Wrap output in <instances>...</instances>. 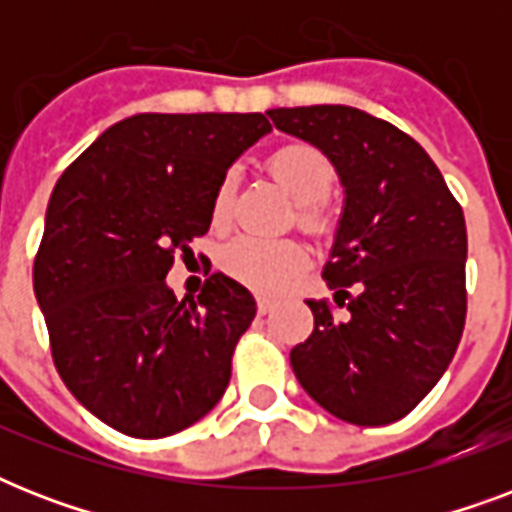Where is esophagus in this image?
I'll return each instance as SVG.
<instances>
[{
    "instance_id": "obj_1",
    "label": "esophagus",
    "mask_w": 512,
    "mask_h": 512,
    "mask_svg": "<svg viewBox=\"0 0 512 512\" xmlns=\"http://www.w3.org/2000/svg\"><path fill=\"white\" fill-rule=\"evenodd\" d=\"M273 311V300L271 297H257V313L260 316H265V313Z\"/></svg>"
}]
</instances>
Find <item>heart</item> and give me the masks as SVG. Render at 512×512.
<instances>
[{
  "mask_svg": "<svg viewBox=\"0 0 512 512\" xmlns=\"http://www.w3.org/2000/svg\"><path fill=\"white\" fill-rule=\"evenodd\" d=\"M271 177L287 191L297 207V225L308 233H324L329 228V212L324 196L335 183V167L319 148L308 143H287L276 148L265 162ZM233 175H225L212 196V225L223 228L231 217ZM223 271L239 284L257 292H279L292 276L305 271L308 255L297 241L257 239L239 236L220 255Z\"/></svg>",
  "mask_w": 512,
  "mask_h": 512,
  "instance_id": "1",
  "label": "heart"
}]
</instances>
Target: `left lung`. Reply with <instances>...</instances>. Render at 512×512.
<instances>
[{
    "label": "left lung",
    "mask_w": 512,
    "mask_h": 512,
    "mask_svg": "<svg viewBox=\"0 0 512 512\" xmlns=\"http://www.w3.org/2000/svg\"><path fill=\"white\" fill-rule=\"evenodd\" d=\"M268 116L324 151L345 185L324 265L345 313L308 300L313 332L289 353L295 377L340 420L390 425L428 396L460 345L468 313L460 201L417 140L366 111L300 106Z\"/></svg>",
    "instance_id": "8db88e82"
}]
</instances>
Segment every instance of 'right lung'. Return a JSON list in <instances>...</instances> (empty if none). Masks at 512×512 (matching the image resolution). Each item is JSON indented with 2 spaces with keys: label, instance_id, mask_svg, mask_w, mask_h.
Here are the masks:
<instances>
[{
  "label": "right lung",
  "instance_id": "add662e5",
  "mask_svg": "<svg viewBox=\"0 0 512 512\" xmlns=\"http://www.w3.org/2000/svg\"><path fill=\"white\" fill-rule=\"evenodd\" d=\"M265 132L263 114L130 116L52 191L34 260L52 361L76 401L124 436L180 433L228 388L255 300L212 273L180 303L164 279L209 231L225 170Z\"/></svg>",
  "mask_w": 512,
  "mask_h": 512
}]
</instances>
